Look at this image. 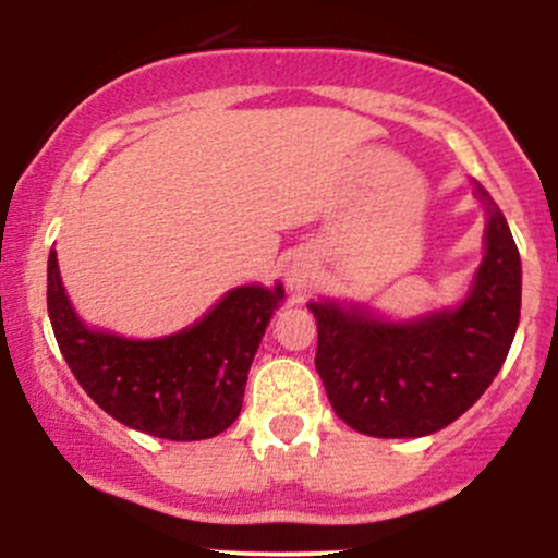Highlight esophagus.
<instances>
[{
  "instance_id": "34e87169",
  "label": "esophagus",
  "mask_w": 558,
  "mask_h": 558,
  "mask_svg": "<svg viewBox=\"0 0 558 558\" xmlns=\"http://www.w3.org/2000/svg\"><path fill=\"white\" fill-rule=\"evenodd\" d=\"M286 280H289L291 289H302V286H305V280H307V269L302 267V264H294V267L286 272Z\"/></svg>"
}]
</instances>
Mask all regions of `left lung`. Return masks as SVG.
<instances>
[{"mask_svg":"<svg viewBox=\"0 0 558 558\" xmlns=\"http://www.w3.org/2000/svg\"><path fill=\"white\" fill-rule=\"evenodd\" d=\"M475 189L488 216L486 256L459 307L386 320L359 305H307L326 397L362 435H435L481 399L508 359L521 315V256L502 210Z\"/></svg>","mask_w":558,"mask_h":558,"instance_id":"8db88e82","label":"left lung"}]
</instances>
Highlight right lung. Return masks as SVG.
I'll use <instances>...</instances> for the list:
<instances>
[{
    "label": "right lung",
    "mask_w": 558,
    "mask_h": 558,
    "mask_svg": "<svg viewBox=\"0 0 558 558\" xmlns=\"http://www.w3.org/2000/svg\"><path fill=\"white\" fill-rule=\"evenodd\" d=\"M283 296L280 283L240 286L178 335L129 340L77 318L56 251L48 256L50 326L72 375L107 415L161 440H207L234 424L247 369Z\"/></svg>",
    "instance_id": "obj_1"
}]
</instances>
